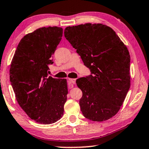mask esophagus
<instances>
[{
    "mask_svg": "<svg viewBox=\"0 0 149 149\" xmlns=\"http://www.w3.org/2000/svg\"><path fill=\"white\" fill-rule=\"evenodd\" d=\"M75 82H76V79H68V84H69V85H72V84H75Z\"/></svg>",
    "mask_w": 149,
    "mask_h": 149,
    "instance_id": "esophagus-1",
    "label": "esophagus"
}]
</instances>
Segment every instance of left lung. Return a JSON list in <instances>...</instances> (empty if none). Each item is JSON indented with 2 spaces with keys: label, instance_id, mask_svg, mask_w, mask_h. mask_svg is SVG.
I'll list each match as a JSON object with an SVG mask.
<instances>
[{
  "label": "left lung",
  "instance_id": "left-lung-1",
  "mask_svg": "<svg viewBox=\"0 0 149 149\" xmlns=\"http://www.w3.org/2000/svg\"><path fill=\"white\" fill-rule=\"evenodd\" d=\"M65 36L81 57L91 74L78 79L84 116L107 120L118 113L130 88V54L111 27L86 23L67 26Z\"/></svg>",
  "mask_w": 149,
  "mask_h": 149
}]
</instances>
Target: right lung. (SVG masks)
Returning a JSON list of instances; mask_svg holds the SVG:
<instances>
[{
  "label": "right lung",
  "instance_id": "1",
  "mask_svg": "<svg viewBox=\"0 0 149 149\" xmlns=\"http://www.w3.org/2000/svg\"><path fill=\"white\" fill-rule=\"evenodd\" d=\"M63 29L42 27L20 40L11 62L10 81L18 103L31 119L49 125L61 119L68 94L66 79L48 76Z\"/></svg>",
  "mask_w": 149,
  "mask_h": 149
}]
</instances>
